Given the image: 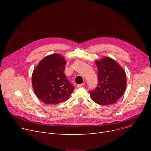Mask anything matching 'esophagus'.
<instances>
[{"label":"esophagus","mask_w":151,"mask_h":151,"mask_svg":"<svg viewBox=\"0 0 151 151\" xmlns=\"http://www.w3.org/2000/svg\"><path fill=\"white\" fill-rule=\"evenodd\" d=\"M84 85V83H83L82 84H77L76 87H77V88H81V87L83 86Z\"/></svg>","instance_id":"1"}]
</instances>
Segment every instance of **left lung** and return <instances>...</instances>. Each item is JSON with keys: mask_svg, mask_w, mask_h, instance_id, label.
Masks as SVG:
<instances>
[{"mask_svg": "<svg viewBox=\"0 0 151 151\" xmlns=\"http://www.w3.org/2000/svg\"><path fill=\"white\" fill-rule=\"evenodd\" d=\"M98 68V85L89 91L91 99L101 105H112L124 94L127 86L124 69L114 59L105 57L96 60Z\"/></svg>", "mask_w": 151, "mask_h": 151, "instance_id": "1", "label": "left lung"}]
</instances>
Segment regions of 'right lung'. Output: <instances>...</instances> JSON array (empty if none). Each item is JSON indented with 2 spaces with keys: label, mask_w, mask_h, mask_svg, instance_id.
Listing matches in <instances>:
<instances>
[{
  "label": "right lung",
  "mask_w": 151,
  "mask_h": 151,
  "mask_svg": "<svg viewBox=\"0 0 151 151\" xmlns=\"http://www.w3.org/2000/svg\"><path fill=\"white\" fill-rule=\"evenodd\" d=\"M66 61L62 55L52 54L38 63L32 76L34 91L45 104L56 105L67 100L74 87L64 73Z\"/></svg>",
  "instance_id": "obj_1"
}]
</instances>
